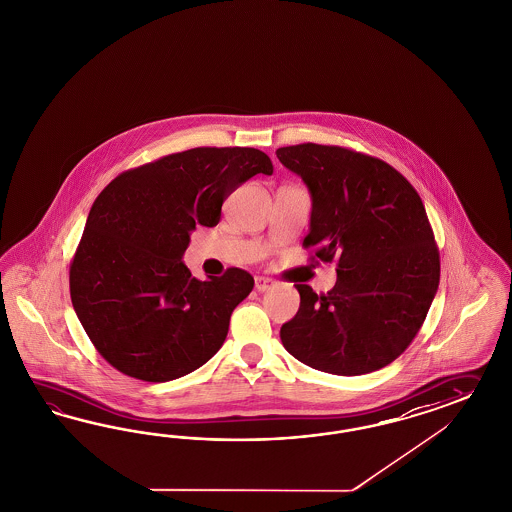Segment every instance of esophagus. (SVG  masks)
Masks as SVG:
<instances>
[{
	"label": "esophagus",
	"mask_w": 512,
	"mask_h": 512,
	"mask_svg": "<svg viewBox=\"0 0 512 512\" xmlns=\"http://www.w3.org/2000/svg\"><path fill=\"white\" fill-rule=\"evenodd\" d=\"M274 285V281L270 277L257 276L255 277V289L259 292L268 291Z\"/></svg>",
	"instance_id": "obj_1"
}]
</instances>
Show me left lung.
Segmentation results:
<instances>
[{
  "label": "left lung",
  "instance_id": "left-lung-1",
  "mask_svg": "<svg viewBox=\"0 0 512 512\" xmlns=\"http://www.w3.org/2000/svg\"><path fill=\"white\" fill-rule=\"evenodd\" d=\"M277 158L311 194L304 248L337 261L328 294L296 285L300 309L281 343L339 376L378 371L414 341L440 283V253L423 201L386 162L335 145L281 147Z\"/></svg>",
  "mask_w": 512,
  "mask_h": 512
}]
</instances>
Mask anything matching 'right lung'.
Instances as JSON below:
<instances>
[{"label": "right lung", "mask_w": 512, "mask_h": 512, "mask_svg": "<svg viewBox=\"0 0 512 512\" xmlns=\"http://www.w3.org/2000/svg\"><path fill=\"white\" fill-rule=\"evenodd\" d=\"M270 158L251 147H197L121 173L100 192L70 263V298L100 356L143 382H169L220 350L246 270L201 281L182 263L195 225L214 227L221 205Z\"/></svg>", "instance_id": "add662e5"}]
</instances>
